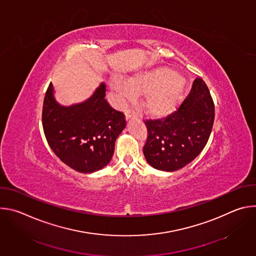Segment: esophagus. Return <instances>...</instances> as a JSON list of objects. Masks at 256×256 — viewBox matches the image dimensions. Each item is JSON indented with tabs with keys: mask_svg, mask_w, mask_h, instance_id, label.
Returning <instances> with one entry per match:
<instances>
[{
	"mask_svg": "<svg viewBox=\"0 0 256 256\" xmlns=\"http://www.w3.org/2000/svg\"><path fill=\"white\" fill-rule=\"evenodd\" d=\"M136 116V114L134 112H132V110H126V120H132V118H134Z\"/></svg>",
	"mask_w": 256,
	"mask_h": 256,
	"instance_id": "obj_1",
	"label": "esophagus"
}]
</instances>
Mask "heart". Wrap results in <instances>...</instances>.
<instances>
[{
	"instance_id": "obj_1",
	"label": "heart",
	"mask_w": 256,
	"mask_h": 256,
	"mask_svg": "<svg viewBox=\"0 0 256 256\" xmlns=\"http://www.w3.org/2000/svg\"><path fill=\"white\" fill-rule=\"evenodd\" d=\"M112 87L122 99L146 95V112L152 118H163L173 114L180 104L184 82L176 72L167 68H157L136 72L126 82L114 80Z\"/></svg>"
}]
</instances>
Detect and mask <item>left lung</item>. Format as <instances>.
I'll use <instances>...</instances> for the list:
<instances>
[{
  "mask_svg": "<svg viewBox=\"0 0 256 256\" xmlns=\"http://www.w3.org/2000/svg\"><path fill=\"white\" fill-rule=\"evenodd\" d=\"M214 118V105L204 81L196 78L177 110L164 120H146L148 138L142 148L155 169L176 171L194 160L204 148Z\"/></svg>",
  "mask_w": 256,
  "mask_h": 256,
  "instance_id": "obj_1",
  "label": "left lung"
}]
</instances>
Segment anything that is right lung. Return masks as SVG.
Segmentation results:
<instances>
[{"label": "right lung", "instance_id": "add662e5", "mask_svg": "<svg viewBox=\"0 0 256 256\" xmlns=\"http://www.w3.org/2000/svg\"><path fill=\"white\" fill-rule=\"evenodd\" d=\"M101 83L84 102L60 105L50 83L42 109V126L50 149L66 165L81 173H92L110 162L118 136L126 128L122 112L114 109Z\"/></svg>", "mask_w": 256, "mask_h": 256}]
</instances>
